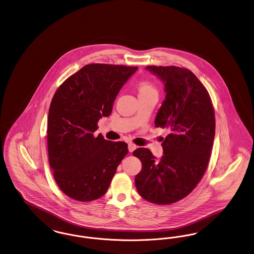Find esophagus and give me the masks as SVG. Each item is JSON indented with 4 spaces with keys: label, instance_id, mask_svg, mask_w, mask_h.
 I'll return each instance as SVG.
<instances>
[{
    "label": "esophagus",
    "instance_id": "obj_1",
    "mask_svg": "<svg viewBox=\"0 0 254 254\" xmlns=\"http://www.w3.org/2000/svg\"><path fill=\"white\" fill-rule=\"evenodd\" d=\"M136 145H134L133 143H129L128 144V150H129V152H132V151H134L135 149H136Z\"/></svg>",
    "mask_w": 254,
    "mask_h": 254
}]
</instances>
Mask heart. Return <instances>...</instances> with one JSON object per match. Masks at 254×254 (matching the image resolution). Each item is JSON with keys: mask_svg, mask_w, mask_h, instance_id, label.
<instances>
[{"mask_svg": "<svg viewBox=\"0 0 254 254\" xmlns=\"http://www.w3.org/2000/svg\"><path fill=\"white\" fill-rule=\"evenodd\" d=\"M138 94L139 96H149V95L157 96V88L151 82L143 81L138 85Z\"/></svg>", "mask_w": 254, "mask_h": 254, "instance_id": "heart-1", "label": "heart"}]
</instances>
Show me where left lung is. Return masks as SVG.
Returning <instances> with one entry per match:
<instances>
[{
	"instance_id": "obj_1",
	"label": "left lung",
	"mask_w": 254,
	"mask_h": 254,
	"mask_svg": "<svg viewBox=\"0 0 254 254\" xmlns=\"http://www.w3.org/2000/svg\"><path fill=\"white\" fill-rule=\"evenodd\" d=\"M145 68L165 83L166 99L154 123L170 133L162 143L160 160L147 148L133 151L142 162L135 186L146 201L170 205L190 193L205 174L215 135L214 109L206 88L190 69L174 65Z\"/></svg>"
}]
</instances>
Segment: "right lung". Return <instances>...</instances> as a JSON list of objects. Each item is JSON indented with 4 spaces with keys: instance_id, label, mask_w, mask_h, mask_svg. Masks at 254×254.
Masks as SVG:
<instances>
[{
    "instance_id": "right-lung-1",
    "label": "right lung",
    "mask_w": 254,
    "mask_h": 254,
    "mask_svg": "<svg viewBox=\"0 0 254 254\" xmlns=\"http://www.w3.org/2000/svg\"><path fill=\"white\" fill-rule=\"evenodd\" d=\"M137 66L90 64L68 77L52 98L48 119L49 166L61 190L89 202L107 192L127 152L125 142L94 136Z\"/></svg>"
}]
</instances>
